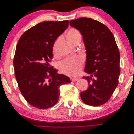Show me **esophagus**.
<instances>
[{
	"instance_id": "esophagus-1",
	"label": "esophagus",
	"mask_w": 134,
	"mask_h": 134,
	"mask_svg": "<svg viewBox=\"0 0 134 134\" xmlns=\"http://www.w3.org/2000/svg\"><path fill=\"white\" fill-rule=\"evenodd\" d=\"M79 79L76 78H71V80L72 82H75V81H77Z\"/></svg>"
}]
</instances>
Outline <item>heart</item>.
I'll return each instance as SVG.
<instances>
[{
  "label": "heart",
  "instance_id": "b5f03b06",
  "mask_svg": "<svg viewBox=\"0 0 134 134\" xmlns=\"http://www.w3.org/2000/svg\"><path fill=\"white\" fill-rule=\"evenodd\" d=\"M67 38L69 41L72 43L77 39L81 38V35L78 30L75 28H71L68 32ZM60 38L56 40L53 46V52L54 53L56 52V46ZM83 63V57L76 56L62 61L59 64V69L61 72L65 74L70 76H75L79 74Z\"/></svg>",
  "mask_w": 134,
  "mask_h": 134
}]
</instances>
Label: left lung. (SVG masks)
<instances>
[{"label": "left lung", "mask_w": 134, "mask_h": 134, "mask_svg": "<svg viewBox=\"0 0 134 134\" xmlns=\"http://www.w3.org/2000/svg\"><path fill=\"white\" fill-rule=\"evenodd\" d=\"M70 26L83 36L87 58L84 71L90 76L89 87L80 93L83 102L92 106L104 104L111 98L119 83L120 55L114 36L102 23L82 17L70 21Z\"/></svg>", "instance_id": "1"}]
</instances>
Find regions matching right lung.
Returning <instances> with one entry per match:
<instances>
[{"instance_id":"1","label":"right lung","mask_w":134,"mask_h":134,"mask_svg":"<svg viewBox=\"0 0 134 134\" xmlns=\"http://www.w3.org/2000/svg\"><path fill=\"white\" fill-rule=\"evenodd\" d=\"M68 26V20L39 23L26 31L17 44L13 60L16 80L24 98L36 108L54 106L60 87L71 82L49 64L55 41Z\"/></svg>"}]
</instances>
